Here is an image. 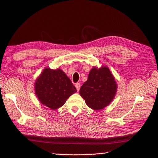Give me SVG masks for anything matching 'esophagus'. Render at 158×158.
Instances as JSON below:
<instances>
[{
  "mask_svg": "<svg viewBox=\"0 0 158 158\" xmlns=\"http://www.w3.org/2000/svg\"><path fill=\"white\" fill-rule=\"evenodd\" d=\"M80 87H81V85H80V83H76V84H75V88H76V89H77V92L79 91Z\"/></svg>",
  "mask_w": 158,
  "mask_h": 158,
  "instance_id": "esophagus-1",
  "label": "esophagus"
}]
</instances>
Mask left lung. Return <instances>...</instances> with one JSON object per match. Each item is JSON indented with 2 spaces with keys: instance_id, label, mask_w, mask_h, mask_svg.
<instances>
[{
  "instance_id": "obj_1",
  "label": "left lung",
  "mask_w": 158,
  "mask_h": 158,
  "mask_svg": "<svg viewBox=\"0 0 158 158\" xmlns=\"http://www.w3.org/2000/svg\"><path fill=\"white\" fill-rule=\"evenodd\" d=\"M117 90L115 79L107 66H94L88 80L82 85L79 94L86 105L94 110H101L113 101Z\"/></svg>"
}]
</instances>
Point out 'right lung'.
Instances as JSON below:
<instances>
[{
    "label": "right lung",
    "mask_w": 158,
    "mask_h": 158,
    "mask_svg": "<svg viewBox=\"0 0 158 158\" xmlns=\"http://www.w3.org/2000/svg\"><path fill=\"white\" fill-rule=\"evenodd\" d=\"M35 92L42 105L56 110L64 105L77 89L61 69L45 68L36 79Z\"/></svg>",
    "instance_id": "obj_1"
}]
</instances>
